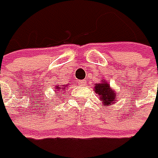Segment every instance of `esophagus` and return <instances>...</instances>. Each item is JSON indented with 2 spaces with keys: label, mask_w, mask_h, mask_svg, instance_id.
<instances>
[{
  "label": "esophagus",
  "mask_w": 158,
  "mask_h": 158,
  "mask_svg": "<svg viewBox=\"0 0 158 158\" xmlns=\"http://www.w3.org/2000/svg\"><path fill=\"white\" fill-rule=\"evenodd\" d=\"M78 83H79V85H86L87 81H86V80H79Z\"/></svg>",
  "instance_id": "esophagus-1"
}]
</instances>
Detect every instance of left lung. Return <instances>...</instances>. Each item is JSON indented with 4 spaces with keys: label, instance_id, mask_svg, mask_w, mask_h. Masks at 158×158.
Here are the masks:
<instances>
[{
    "label": "left lung",
    "instance_id": "1",
    "mask_svg": "<svg viewBox=\"0 0 158 158\" xmlns=\"http://www.w3.org/2000/svg\"><path fill=\"white\" fill-rule=\"evenodd\" d=\"M95 92L98 94L101 102L105 105V106L112 105L117 101L114 90L111 88L110 85L106 80L102 81L101 83H98V85L95 86Z\"/></svg>",
    "mask_w": 158,
    "mask_h": 158
}]
</instances>
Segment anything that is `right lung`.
Returning <instances> with one entry per match:
<instances>
[{
	"label": "right lung",
	"mask_w": 158,
	"mask_h": 158,
	"mask_svg": "<svg viewBox=\"0 0 158 158\" xmlns=\"http://www.w3.org/2000/svg\"><path fill=\"white\" fill-rule=\"evenodd\" d=\"M67 86H68V85H65L64 87H62V88H60V87H59V86H57V87H56V89H61V91H63V90H64L65 88H67ZM55 96L57 97V96H58V94H57V93H55Z\"/></svg>",
	"instance_id": "1"
}]
</instances>
